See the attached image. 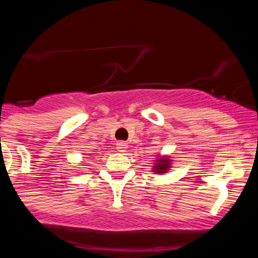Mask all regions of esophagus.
Returning a JSON list of instances; mask_svg holds the SVG:
<instances>
[{"instance_id":"esophagus-1","label":"esophagus","mask_w":258,"mask_h":258,"mask_svg":"<svg viewBox=\"0 0 258 258\" xmlns=\"http://www.w3.org/2000/svg\"><path fill=\"white\" fill-rule=\"evenodd\" d=\"M127 149V145L125 142H117L116 143V150H117L118 152H125Z\"/></svg>"}]
</instances>
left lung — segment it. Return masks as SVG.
<instances>
[{
  "instance_id": "8db88e82",
  "label": "left lung",
  "mask_w": 258,
  "mask_h": 258,
  "mask_svg": "<svg viewBox=\"0 0 258 258\" xmlns=\"http://www.w3.org/2000/svg\"><path fill=\"white\" fill-rule=\"evenodd\" d=\"M169 160H166V159H160V160H159V163H156V165H155V168H156V169H155V172L156 173H164V172H166V169H168V168H169Z\"/></svg>"
}]
</instances>
